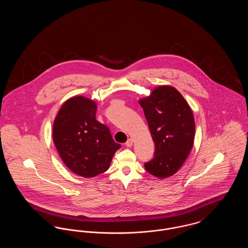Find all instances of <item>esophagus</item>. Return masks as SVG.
<instances>
[{
	"mask_svg": "<svg viewBox=\"0 0 248 248\" xmlns=\"http://www.w3.org/2000/svg\"><path fill=\"white\" fill-rule=\"evenodd\" d=\"M132 145H133V140L132 139L127 140V141L125 142V146H127V147H131Z\"/></svg>",
	"mask_w": 248,
	"mask_h": 248,
	"instance_id": "esophagus-1",
	"label": "esophagus"
}]
</instances>
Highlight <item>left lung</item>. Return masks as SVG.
Wrapping results in <instances>:
<instances>
[{
    "mask_svg": "<svg viewBox=\"0 0 248 248\" xmlns=\"http://www.w3.org/2000/svg\"><path fill=\"white\" fill-rule=\"evenodd\" d=\"M140 104L155 145L154 158L144 164L145 169L154 177H170L184 164L192 148L193 113L184 97L172 86L157 87Z\"/></svg>",
    "mask_w": 248,
    "mask_h": 248,
    "instance_id": "8db88e82",
    "label": "left lung"
}]
</instances>
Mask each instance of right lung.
<instances>
[{"mask_svg": "<svg viewBox=\"0 0 248 248\" xmlns=\"http://www.w3.org/2000/svg\"><path fill=\"white\" fill-rule=\"evenodd\" d=\"M96 104L83 97L68 99L54 122L53 140L59 155L71 171L93 177L107 171L121 145L110 131L95 119Z\"/></svg>", "mask_w": 248, "mask_h": 248, "instance_id": "right-lung-1", "label": "right lung"}]
</instances>
